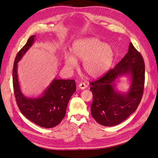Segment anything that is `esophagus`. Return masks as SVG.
Listing matches in <instances>:
<instances>
[{"instance_id": "obj_1", "label": "esophagus", "mask_w": 158, "mask_h": 158, "mask_svg": "<svg viewBox=\"0 0 158 158\" xmlns=\"http://www.w3.org/2000/svg\"><path fill=\"white\" fill-rule=\"evenodd\" d=\"M87 87V85H85V83L84 82H82V83H80L79 85H78V88L81 89H84L85 88Z\"/></svg>"}]
</instances>
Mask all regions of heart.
Returning a JSON list of instances; mask_svg holds the SVG:
<instances>
[{
	"label": "heart",
	"instance_id": "1",
	"mask_svg": "<svg viewBox=\"0 0 158 158\" xmlns=\"http://www.w3.org/2000/svg\"><path fill=\"white\" fill-rule=\"evenodd\" d=\"M72 52L73 56L69 52L64 55L66 67L73 70L78 64L76 60H83V70L92 78L106 73L111 67L114 57L113 47L108 44H102L96 37L75 41L72 46Z\"/></svg>",
	"mask_w": 158,
	"mask_h": 158
}]
</instances>
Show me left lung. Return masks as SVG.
<instances>
[{"label":"left lung","mask_w":158,"mask_h":158,"mask_svg":"<svg viewBox=\"0 0 158 158\" xmlns=\"http://www.w3.org/2000/svg\"><path fill=\"white\" fill-rule=\"evenodd\" d=\"M129 74L131 84L127 93L114 89L119 76ZM145 64L142 56L132 43L126 55L102 77L90 82L93 94L91 113L99 124L106 127L118 125L135 113L142 99L144 88Z\"/></svg>","instance_id":"obj_1"}]
</instances>
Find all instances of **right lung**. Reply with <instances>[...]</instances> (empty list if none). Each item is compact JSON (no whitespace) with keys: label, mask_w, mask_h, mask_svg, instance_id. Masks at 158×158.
Returning a JSON list of instances; mask_svg holds the SVG:
<instances>
[{"label":"right lung","mask_w":158,"mask_h":158,"mask_svg":"<svg viewBox=\"0 0 158 158\" xmlns=\"http://www.w3.org/2000/svg\"><path fill=\"white\" fill-rule=\"evenodd\" d=\"M31 35L18 52L14 63L12 80L14 95L21 113L27 119L44 128H52L61 122L65 116L69 99L76 89L74 80L54 79L41 97L28 98L21 92L17 74V63L34 43Z\"/></svg>","instance_id":"right-lung-1"}]
</instances>
